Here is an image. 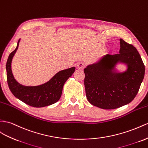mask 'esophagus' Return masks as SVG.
<instances>
[{
    "instance_id": "obj_1",
    "label": "esophagus",
    "mask_w": 148,
    "mask_h": 148,
    "mask_svg": "<svg viewBox=\"0 0 148 148\" xmlns=\"http://www.w3.org/2000/svg\"><path fill=\"white\" fill-rule=\"evenodd\" d=\"M85 64L82 62H79L77 64V67L79 69H82L85 67Z\"/></svg>"
}]
</instances>
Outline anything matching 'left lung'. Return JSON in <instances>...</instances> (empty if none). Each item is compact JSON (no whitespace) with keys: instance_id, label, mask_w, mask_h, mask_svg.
Returning <instances> with one entry per match:
<instances>
[{"instance_id":"obj_1","label":"left lung","mask_w":148,"mask_h":148,"mask_svg":"<svg viewBox=\"0 0 148 148\" xmlns=\"http://www.w3.org/2000/svg\"><path fill=\"white\" fill-rule=\"evenodd\" d=\"M118 63L127 67L118 72ZM86 97L94 106L114 109L134 99L145 77V67L137 49L120 39L119 54H106L84 69Z\"/></svg>"}]
</instances>
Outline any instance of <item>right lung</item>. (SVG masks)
<instances>
[{"instance_id":"1","label":"right lung","mask_w":148,"mask_h":148,"mask_svg":"<svg viewBox=\"0 0 148 148\" xmlns=\"http://www.w3.org/2000/svg\"><path fill=\"white\" fill-rule=\"evenodd\" d=\"M20 40L21 39L17 42L16 49L9 56L6 64L7 83L10 91L17 99L34 108L45 107L56 103L62 95L64 83L73 74L75 67L60 71L42 84L36 86L21 84L14 78L11 68L13 57L17 50Z\"/></svg>"}]
</instances>
